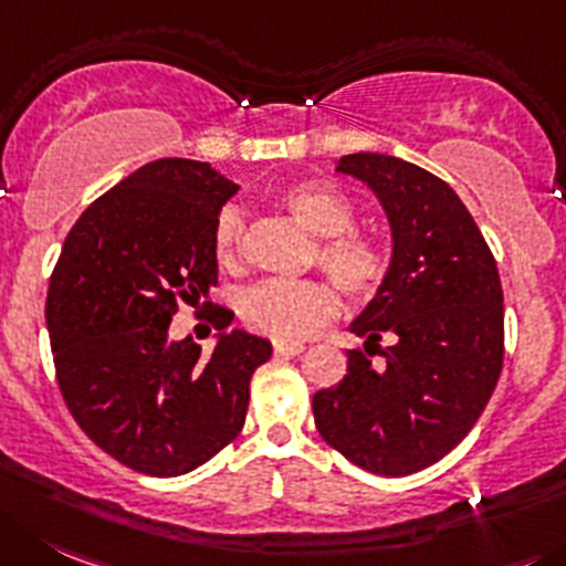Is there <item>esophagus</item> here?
Instances as JSON below:
<instances>
[{"label":"esophagus","instance_id":"34e87169","mask_svg":"<svg viewBox=\"0 0 566 566\" xmlns=\"http://www.w3.org/2000/svg\"><path fill=\"white\" fill-rule=\"evenodd\" d=\"M273 352H276V355H301V352H304V343H298V340H276L273 343Z\"/></svg>","mask_w":566,"mask_h":566}]
</instances>
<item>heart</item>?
Instances as JSON below:
<instances>
[{
	"label": "heart",
	"instance_id": "1",
	"mask_svg": "<svg viewBox=\"0 0 566 566\" xmlns=\"http://www.w3.org/2000/svg\"><path fill=\"white\" fill-rule=\"evenodd\" d=\"M279 203L307 231L321 237L313 262L352 301H368L388 284L394 251L374 231L352 229L355 200L326 178H307L282 189ZM211 251L223 271L245 265V214L240 206H223L211 229ZM237 313L248 329L276 340H301L335 315V293L318 279L304 282H259L237 301Z\"/></svg>",
	"mask_w": 566,
	"mask_h": 566
}]
</instances>
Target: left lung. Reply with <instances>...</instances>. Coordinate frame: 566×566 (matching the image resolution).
Instances as JSON below:
<instances>
[{
  "label": "left lung",
  "mask_w": 566,
  "mask_h": 566,
  "mask_svg": "<svg viewBox=\"0 0 566 566\" xmlns=\"http://www.w3.org/2000/svg\"><path fill=\"white\" fill-rule=\"evenodd\" d=\"M337 170L382 200L394 271L352 324L366 352H346V377L313 396L315 427L366 472L405 478L455 450L497 388L503 284L450 184L382 153L343 156Z\"/></svg>",
  "instance_id": "obj_1"
}]
</instances>
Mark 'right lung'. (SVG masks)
<instances>
[{
	"instance_id": "1",
	"label": "right lung",
	"mask_w": 566,
	"mask_h": 566,
	"mask_svg": "<svg viewBox=\"0 0 566 566\" xmlns=\"http://www.w3.org/2000/svg\"><path fill=\"white\" fill-rule=\"evenodd\" d=\"M237 184L209 164L158 158L99 195L69 231L46 290L57 388L114 461L153 478L203 467L245 424L265 337L234 329L211 355L170 340L181 304L218 284L211 229ZM223 332L234 313L214 307Z\"/></svg>"
}]
</instances>
